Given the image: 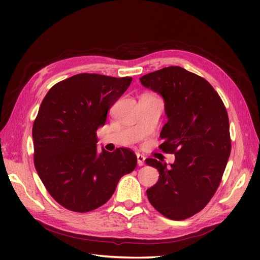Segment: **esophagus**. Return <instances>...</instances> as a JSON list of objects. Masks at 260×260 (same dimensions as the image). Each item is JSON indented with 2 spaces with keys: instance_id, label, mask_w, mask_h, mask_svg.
Instances as JSON below:
<instances>
[{
  "instance_id": "34e87169",
  "label": "esophagus",
  "mask_w": 260,
  "mask_h": 260,
  "mask_svg": "<svg viewBox=\"0 0 260 260\" xmlns=\"http://www.w3.org/2000/svg\"><path fill=\"white\" fill-rule=\"evenodd\" d=\"M137 158H138V165H139V166H144V164H145V157H144L143 155L138 154V155H137Z\"/></svg>"
}]
</instances>
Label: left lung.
I'll return each mask as SVG.
<instances>
[{"instance_id":"8db88e82","label":"left lung","mask_w":260,"mask_h":260,"mask_svg":"<svg viewBox=\"0 0 260 260\" xmlns=\"http://www.w3.org/2000/svg\"><path fill=\"white\" fill-rule=\"evenodd\" d=\"M140 81L164 98L168 121L159 148L176 156L170 167L154 158L145 160L159 171L147 199L166 218H190L207 205L221 182L231 153L226 109L207 80L182 67H165Z\"/></svg>"}]
</instances>
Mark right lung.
<instances>
[{
	"label": "right lung",
	"mask_w": 260,
	"mask_h": 260,
	"mask_svg": "<svg viewBox=\"0 0 260 260\" xmlns=\"http://www.w3.org/2000/svg\"><path fill=\"white\" fill-rule=\"evenodd\" d=\"M131 77L79 74L53 85L32 127L35 166L52 198L76 212L99 208L118 181L137 166L130 148L98 152L96 130L104 125Z\"/></svg>",
	"instance_id": "add662e5"
}]
</instances>
